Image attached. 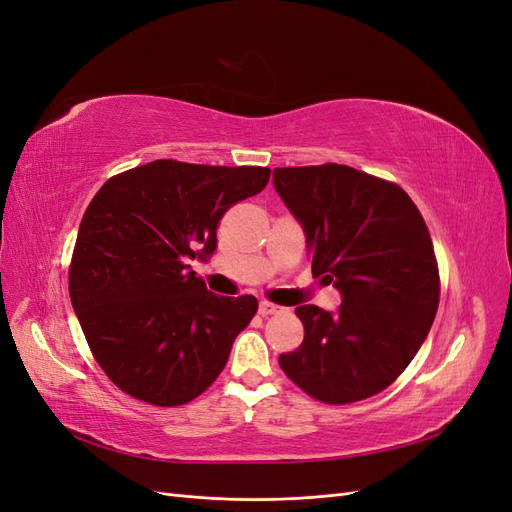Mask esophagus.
<instances>
[{
    "mask_svg": "<svg viewBox=\"0 0 512 512\" xmlns=\"http://www.w3.org/2000/svg\"><path fill=\"white\" fill-rule=\"evenodd\" d=\"M280 305H275V303H269V301H260V305H258V312H260V316H271V314H277L280 312Z\"/></svg>",
    "mask_w": 512,
    "mask_h": 512,
    "instance_id": "34e87169",
    "label": "esophagus"
}]
</instances>
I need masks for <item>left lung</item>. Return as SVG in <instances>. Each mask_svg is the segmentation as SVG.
<instances>
[{"label": "left lung", "mask_w": 512, "mask_h": 512, "mask_svg": "<svg viewBox=\"0 0 512 512\" xmlns=\"http://www.w3.org/2000/svg\"><path fill=\"white\" fill-rule=\"evenodd\" d=\"M273 185L305 232L314 277L342 294L335 312L297 307L305 337L280 354V367L324 404L384 391L438 312V262L423 215L399 185L344 164L275 168Z\"/></svg>", "instance_id": "8db88e82"}]
</instances>
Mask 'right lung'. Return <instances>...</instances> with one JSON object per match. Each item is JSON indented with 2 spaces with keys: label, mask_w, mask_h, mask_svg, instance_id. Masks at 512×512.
<instances>
[{
  "label": "right lung",
  "mask_w": 512,
  "mask_h": 512,
  "mask_svg": "<svg viewBox=\"0 0 512 512\" xmlns=\"http://www.w3.org/2000/svg\"><path fill=\"white\" fill-rule=\"evenodd\" d=\"M262 166L156 160L108 179L70 265V301L96 361L123 393L181 406L207 391L254 318L252 294L218 297L190 260L218 247L222 215L265 190Z\"/></svg>",
  "instance_id": "obj_1"
}]
</instances>
